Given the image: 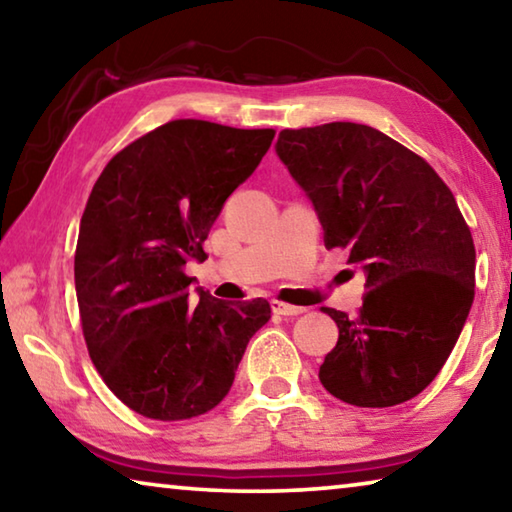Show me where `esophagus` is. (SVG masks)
<instances>
[{
    "instance_id": "34e87169",
    "label": "esophagus",
    "mask_w": 512,
    "mask_h": 512,
    "mask_svg": "<svg viewBox=\"0 0 512 512\" xmlns=\"http://www.w3.org/2000/svg\"><path fill=\"white\" fill-rule=\"evenodd\" d=\"M273 311L280 316H300V314H305L307 307H298V305H289V302H282V300H273Z\"/></svg>"
}]
</instances>
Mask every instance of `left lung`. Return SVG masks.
<instances>
[{
    "mask_svg": "<svg viewBox=\"0 0 512 512\" xmlns=\"http://www.w3.org/2000/svg\"><path fill=\"white\" fill-rule=\"evenodd\" d=\"M275 149L314 203L325 246L366 271L357 316L323 307L339 341L320 384L368 409L411 400L445 366L474 300L476 250L454 194L418 153L352 121L284 128Z\"/></svg>",
    "mask_w": 512,
    "mask_h": 512,
    "instance_id": "obj_1",
    "label": "left lung"
}]
</instances>
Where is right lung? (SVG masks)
<instances>
[{"instance_id":"add662e5","label":"right lung","mask_w":512,"mask_h":512,"mask_svg":"<svg viewBox=\"0 0 512 512\" xmlns=\"http://www.w3.org/2000/svg\"><path fill=\"white\" fill-rule=\"evenodd\" d=\"M273 137V128L173 119L121 149L92 187L74 255L85 345L110 391L144 418L212 411L271 318L264 298L192 296L185 264L207 257L225 198Z\"/></svg>"}]
</instances>
